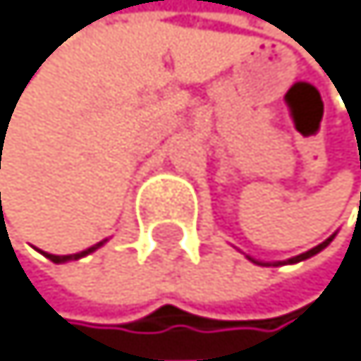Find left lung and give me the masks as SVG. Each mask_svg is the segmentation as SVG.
<instances>
[{
    "mask_svg": "<svg viewBox=\"0 0 361 361\" xmlns=\"http://www.w3.org/2000/svg\"><path fill=\"white\" fill-rule=\"evenodd\" d=\"M334 240V235L332 237H327V240L325 242H322V244H318V246H313V249L311 251H307V253H302V255H295V258H290V260H288V262H300V260H307V258H311V255H316V253H320L322 249H325V246L329 244V242H332ZM249 260H253V258H249ZM255 262V260H253ZM258 265H265V262H258Z\"/></svg>",
    "mask_w": 361,
    "mask_h": 361,
    "instance_id": "obj_1",
    "label": "left lung"
}]
</instances>
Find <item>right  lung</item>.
Returning <instances> with one entry per match:
<instances>
[{"instance_id":"right-lung-1","label":"right lung","mask_w":361,"mask_h":361,"mask_svg":"<svg viewBox=\"0 0 361 361\" xmlns=\"http://www.w3.org/2000/svg\"><path fill=\"white\" fill-rule=\"evenodd\" d=\"M106 242V240H103ZM103 242H99V244H94V246H90V249H85V251H80V253H71V255H54V253H45V258L48 260H52V262H68V260H78V258H82V255H87V253H92V251H96L99 246H103Z\"/></svg>"}]
</instances>
